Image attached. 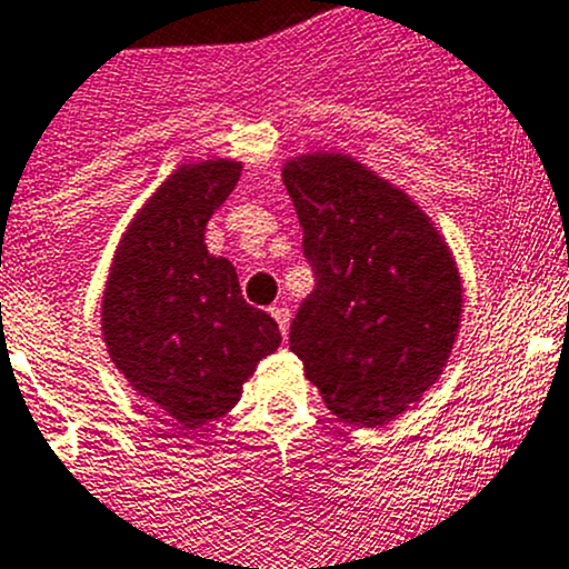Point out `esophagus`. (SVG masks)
<instances>
[{"label": "esophagus", "instance_id": "1", "mask_svg": "<svg viewBox=\"0 0 569 569\" xmlns=\"http://www.w3.org/2000/svg\"><path fill=\"white\" fill-rule=\"evenodd\" d=\"M272 319L278 321V327H280V336L286 338V332H289V325H291V313H289V308H272Z\"/></svg>", "mask_w": 569, "mask_h": 569}]
</instances>
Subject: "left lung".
I'll return each mask as SVG.
<instances>
[{"instance_id":"1","label":"left lung","mask_w":569,"mask_h":569,"mask_svg":"<svg viewBox=\"0 0 569 569\" xmlns=\"http://www.w3.org/2000/svg\"><path fill=\"white\" fill-rule=\"evenodd\" d=\"M317 286L291 321V352L327 410L382 427L438 382L462 319V278L435 222L349 153L283 164Z\"/></svg>"}]
</instances>
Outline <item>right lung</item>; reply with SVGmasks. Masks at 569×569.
<instances>
[{"instance_id":"add662e5","label":"right lung","mask_w":569,"mask_h":569,"mask_svg":"<svg viewBox=\"0 0 569 569\" xmlns=\"http://www.w3.org/2000/svg\"><path fill=\"white\" fill-rule=\"evenodd\" d=\"M239 173L233 159L178 164L120 237L101 297L114 369L187 429L233 410L258 360L280 347L274 319L244 302L233 263L206 250V222Z\"/></svg>"}]
</instances>
